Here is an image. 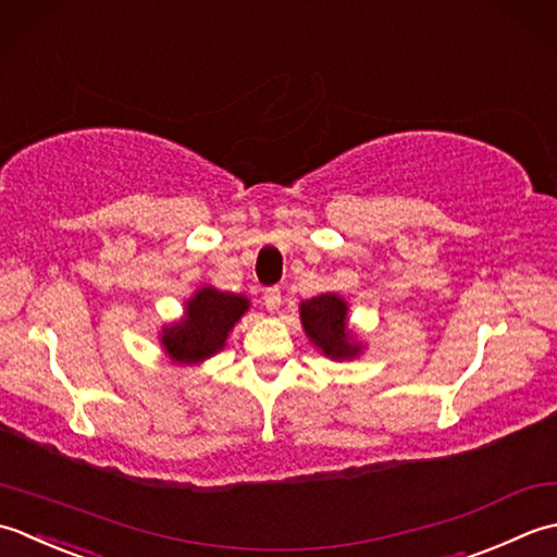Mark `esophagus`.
<instances>
[{
  "label": "esophagus",
  "mask_w": 557,
  "mask_h": 557,
  "mask_svg": "<svg viewBox=\"0 0 557 557\" xmlns=\"http://www.w3.org/2000/svg\"><path fill=\"white\" fill-rule=\"evenodd\" d=\"M264 305L269 312H276L281 308V288H267L264 290Z\"/></svg>",
  "instance_id": "esophagus-1"
}]
</instances>
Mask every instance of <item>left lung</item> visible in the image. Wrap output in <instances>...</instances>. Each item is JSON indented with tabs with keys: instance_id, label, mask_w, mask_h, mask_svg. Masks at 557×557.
Wrapping results in <instances>:
<instances>
[{
	"instance_id": "8db88e82",
	"label": "left lung",
	"mask_w": 557,
	"mask_h": 557,
	"mask_svg": "<svg viewBox=\"0 0 557 557\" xmlns=\"http://www.w3.org/2000/svg\"><path fill=\"white\" fill-rule=\"evenodd\" d=\"M300 322L310 342L332 360H348L360 354V344L348 329V302L336 293H322L300 302Z\"/></svg>"
}]
</instances>
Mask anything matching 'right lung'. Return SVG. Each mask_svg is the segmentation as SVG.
Masks as SVG:
<instances>
[{"label": "right lung", "mask_w": 557, "mask_h": 557, "mask_svg": "<svg viewBox=\"0 0 557 557\" xmlns=\"http://www.w3.org/2000/svg\"><path fill=\"white\" fill-rule=\"evenodd\" d=\"M245 295L223 293L211 286L199 288L185 302V317L175 324L163 326L161 344L170 360L197 366L225 346L231 329L247 312Z\"/></svg>", "instance_id": "right-lung-1"}]
</instances>
